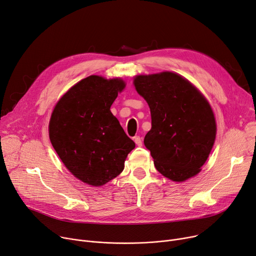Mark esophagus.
<instances>
[{"label": "esophagus", "mask_w": 256, "mask_h": 256, "mask_svg": "<svg viewBox=\"0 0 256 256\" xmlns=\"http://www.w3.org/2000/svg\"><path fill=\"white\" fill-rule=\"evenodd\" d=\"M134 141L138 145V146H142V139L140 136H135L134 137Z\"/></svg>", "instance_id": "34e87169"}]
</instances>
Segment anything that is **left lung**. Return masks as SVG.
I'll return each instance as SVG.
<instances>
[{
	"instance_id": "1",
	"label": "left lung",
	"mask_w": 256,
	"mask_h": 256,
	"mask_svg": "<svg viewBox=\"0 0 256 256\" xmlns=\"http://www.w3.org/2000/svg\"><path fill=\"white\" fill-rule=\"evenodd\" d=\"M134 85L150 109L152 130L144 145L156 170L173 182L195 176L216 139V120L206 98L170 72L137 76Z\"/></svg>"
}]
</instances>
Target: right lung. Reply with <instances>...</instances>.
Segmentation results:
<instances>
[{
	"label": "right lung",
	"mask_w": 256,
	"mask_h": 256,
	"mask_svg": "<svg viewBox=\"0 0 256 256\" xmlns=\"http://www.w3.org/2000/svg\"><path fill=\"white\" fill-rule=\"evenodd\" d=\"M126 83L90 76L72 86L54 109L48 134L52 145L74 176L100 186L122 172L134 148L110 108Z\"/></svg>",
	"instance_id": "add662e5"
}]
</instances>
